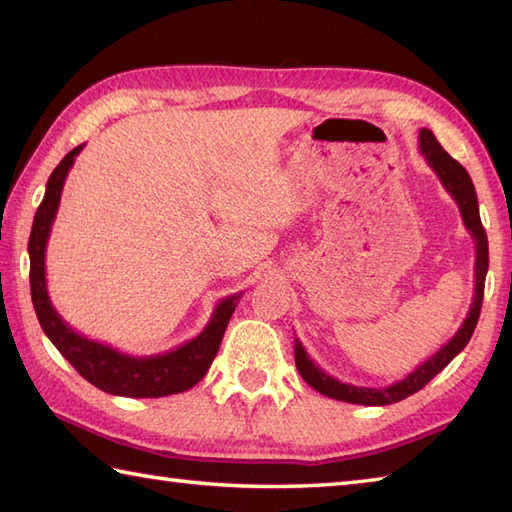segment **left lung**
Listing matches in <instances>:
<instances>
[{
    "mask_svg": "<svg viewBox=\"0 0 512 512\" xmlns=\"http://www.w3.org/2000/svg\"><path fill=\"white\" fill-rule=\"evenodd\" d=\"M418 147L424 160L429 162V167L436 171L442 187L447 189V193L455 200V204H458L466 231H469L473 237V244H475L473 292L475 295L471 301V308L466 312V319L462 321L458 332H455L436 354L429 356L424 363H420L411 374H407L402 380H396V383H391L387 387H358L350 383H341V380H336L334 376L325 374L323 369L308 356L306 347L301 345V341L295 339V363L301 378L306 380L312 389H317L319 394L328 398L352 402V405H367V407H383V405H391V402L405 400L407 396L420 391L433 376L440 374L442 369L464 350L466 343L471 341L477 319H480L482 299H484V281L488 273V239L480 220V206H477L475 187L466 169L442 149V145L438 143L436 136H433L431 129H424V127L420 129Z\"/></svg>",
    "mask_w": 512,
    "mask_h": 512,
    "instance_id": "1",
    "label": "left lung"
}]
</instances>
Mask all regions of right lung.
I'll list each match as a JSON object with an SVG mask.
<instances>
[{"instance_id":"right-lung-1","label":"right lung","mask_w":512,"mask_h":512,"mask_svg":"<svg viewBox=\"0 0 512 512\" xmlns=\"http://www.w3.org/2000/svg\"><path fill=\"white\" fill-rule=\"evenodd\" d=\"M83 147L85 145H79L70 154H65L57 169L50 173L46 193H43V200L35 213V222H32L28 239L30 295L41 330L46 332L65 361L88 383L99 387L105 394L127 398H162L180 394V391L198 385L206 372H209L213 358L217 350H220L226 325L233 317L237 301L242 299V292L224 297L217 303L206 328L195 339L178 345L176 350L154 356L123 354L110 345L88 339V336L79 334L72 325L65 323L57 308L52 306L48 295L46 246L54 217H57L59 211L65 178H68L74 160L81 154Z\"/></svg>"}]
</instances>
